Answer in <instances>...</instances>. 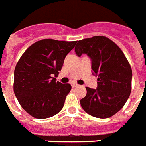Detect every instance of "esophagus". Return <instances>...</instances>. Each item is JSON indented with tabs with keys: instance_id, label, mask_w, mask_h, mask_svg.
Masks as SVG:
<instances>
[{
	"instance_id": "esophagus-1",
	"label": "esophagus",
	"mask_w": 146,
	"mask_h": 146,
	"mask_svg": "<svg viewBox=\"0 0 146 146\" xmlns=\"http://www.w3.org/2000/svg\"><path fill=\"white\" fill-rule=\"evenodd\" d=\"M78 86V85L77 84V83H75V82H72V83H71V86H72V87H77Z\"/></svg>"
}]
</instances>
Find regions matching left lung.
Masks as SVG:
<instances>
[{"label": "left lung", "mask_w": 146, "mask_h": 146, "mask_svg": "<svg viewBox=\"0 0 146 146\" xmlns=\"http://www.w3.org/2000/svg\"><path fill=\"white\" fill-rule=\"evenodd\" d=\"M75 51L78 56L86 54L90 57L92 74L98 77L97 89L86 87V95L80 100L82 108L94 117H111L123 107L131 94L132 70L126 56L104 36L78 41Z\"/></svg>", "instance_id": "1"}]
</instances>
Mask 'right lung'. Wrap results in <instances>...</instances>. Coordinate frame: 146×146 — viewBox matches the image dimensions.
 Instances as JSON below:
<instances>
[{
	"label": "right lung",
	"instance_id": "right-lung-1",
	"mask_svg": "<svg viewBox=\"0 0 146 146\" xmlns=\"http://www.w3.org/2000/svg\"><path fill=\"white\" fill-rule=\"evenodd\" d=\"M76 42L44 39L22 55L14 71V93L28 114L46 119L61 111L71 86L56 82L66 56Z\"/></svg>",
	"mask_w": 146,
	"mask_h": 146
}]
</instances>
